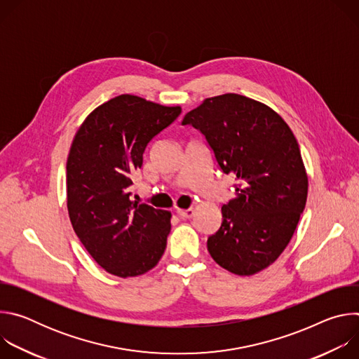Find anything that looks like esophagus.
Segmentation results:
<instances>
[{"mask_svg":"<svg viewBox=\"0 0 359 359\" xmlns=\"http://www.w3.org/2000/svg\"><path fill=\"white\" fill-rule=\"evenodd\" d=\"M176 213H177L179 217H182V219H190V217H193L194 210H193V209H177Z\"/></svg>","mask_w":359,"mask_h":359,"instance_id":"1","label":"esophagus"}]
</instances>
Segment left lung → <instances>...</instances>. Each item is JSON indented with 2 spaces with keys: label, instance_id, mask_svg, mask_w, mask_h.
Segmentation results:
<instances>
[{
  "label": "left lung",
  "instance_id": "obj_1",
  "mask_svg": "<svg viewBox=\"0 0 359 359\" xmlns=\"http://www.w3.org/2000/svg\"><path fill=\"white\" fill-rule=\"evenodd\" d=\"M182 125L200 130L220 170L236 179L222 226L208 238L213 260L237 276L267 269L290 243L309 193L294 133L271 108L237 93L204 99Z\"/></svg>",
  "mask_w": 359,
  "mask_h": 359
}]
</instances>
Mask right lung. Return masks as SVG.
Segmentation results:
<instances>
[{"label":"right lung","instance_id":"right-lung-1","mask_svg":"<svg viewBox=\"0 0 359 359\" xmlns=\"http://www.w3.org/2000/svg\"><path fill=\"white\" fill-rule=\"evenodd\" d=\"M135 95H119L88 115L67 162V206L72 227L108 273L126 278L155 267L166 248L170 212L130 200L132 173L147 143L180 115Z\"/></svg>","mask_w":359,"mask_h":359}]
</instances>
